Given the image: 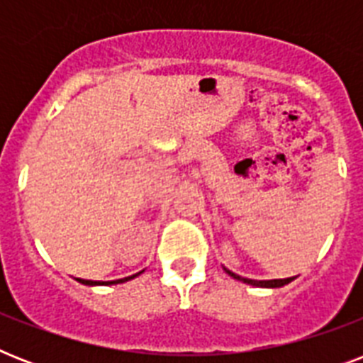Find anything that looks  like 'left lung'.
<instances>
[{
  "label": "left lung",
  "mask_w": 363,
  "mask_h": 363,
  "mask_svg": "<svg viewBox=\"0 0 363 363\" xmlns=\"http://www.w3.org/2000/svg\"><path fill=\"white\" fill-rule=\"evenodd\" d=\"M224 271H226L228 275L233 277L235 281H241L245 282V284H250V286H259V288H281L284 286V284H288V282H292L296 277H288V279H271V281H254V279H245V277L241 275H235L233 271L226 269L224 267Z\"/></svg>",
  "instance_id": "left-lung-1"
}]
</instances>
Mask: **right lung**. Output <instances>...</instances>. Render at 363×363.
Wrapping results in <instances>:
<instances>
[{
	"label": "right lung",
	"instance_id": "1",
	"mask_svg": "<svg viewBox=\"0 0 363 363\" xmlns=\"http://www.w3.org/2000/svg\"><path fill=\"white\" fill-rule=\"evenodd\" d=\"M137 275H141V273H135V275L125 277V279H118V281H107V282H99V281H84V279H77V281L81 282V284H86V286H98V284H121V282L131 281V279H135Z\"/></svg>",
	"mask_w": 363,
	"mask_h": 363
}]
</instances>
